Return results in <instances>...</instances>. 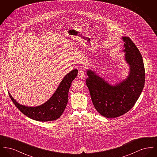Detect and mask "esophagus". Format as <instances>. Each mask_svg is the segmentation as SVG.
Here are the masks:
<instances>
[{
  "instance_id": "esophagus-1",
  "label": "esophagus",
  "mask_w": 157,
  "mask_h": 157,
  "mask_svg": "<svg viewBox=\"0 0 157 157\" xmlns=\"http://www.w3.org/2000/svg\"><path fill=\"white\" fill-rule=\"evenodd\" d=\"M85 76V73H84L83 71H82V70H81V71H79L78 76L79 78L83 79V78H84Z\"/></svg>"
}]
</instances>
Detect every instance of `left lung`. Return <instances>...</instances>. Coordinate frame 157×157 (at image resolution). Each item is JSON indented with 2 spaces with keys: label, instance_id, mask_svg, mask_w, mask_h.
I'll use <instances>...</instances> for the list:
<instances>
[{
  "label": "left lung",
  "instance_id": "8db88e82",
  "mask_svg": "<svg viewBox=\"0 0 157 157\" xmlns=\"http://www.w3.org/2000/svg\"><path fill=\"white\" fill-rule=\"evenodd\" d=\"M125 60L130 67L127 79L111 86L95 73L88 70L86 84L93 105L103 117L113 118L128 112L140 97L144 86L145 72L142 55L129 37H123Z\"/></svg>",
  "mask_w": 157,
  "mask_h": 157
}]
</instances>
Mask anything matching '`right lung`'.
I'll return each mask as SVG.
<instances>
[{"label": "right lung", "mask_w": 157, "mask_h": 157, "mask_svg": "<svg viewBox=\"0 0 157 157\" xmlns=\"http://www.w3.org/2000/svg\"><path fill=\"white\" fill-rule=\"evenodd\" d=\"M77 69L72 70L61 81L52 97L45 104L36 107H28L18 104L9 93V97L17 108L32 120L47 122L57 120L62 115L67 103L69 90L72 82L78 75Z\"/></svg>", "instance_id": "obj_1"}]
</instances>
